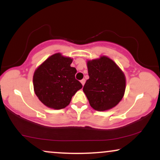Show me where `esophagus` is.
<instances>
[{"label":"esophagus","instance_id":"1","mask_svg":"<svg viewBox=\"0 0 160 160\" xmlns=\"http://www.w3.org/2000/svg\"><path fill=\"white\" fill-rule=\"evenodd\" d=\"M80 82H81L82 85V86H83V85H84V84H85L86 80H85V79H82V80H80Z\"/></svg>","mask_w":160,"mask_h":160}]
</instances>
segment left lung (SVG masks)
<instances>
[{
    "label": "left lung",
    "mask_w": 160,
    "mask_h": 160,
    "mask_svg": "<svg viewBox=\"0 0 160 160\" xmlns=\"http://www.w3.org/2000/svg\"><path fill=\"white\" fill-rule=\"evenodd\" d=\"M87 68L89 79L82 90L91 107L98 111L115 107L126 89V78L120 68L106 56L89 61Z\"/></svg>",
    "instance_id": "obj_1"
}]
</instances>
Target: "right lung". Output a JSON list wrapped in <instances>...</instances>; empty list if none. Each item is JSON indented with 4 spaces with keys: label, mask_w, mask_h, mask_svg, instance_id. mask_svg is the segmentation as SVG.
I'll return each mask as SVG.
<instances>
[{
    "label": "right lung",
    "mask_w": 160,
    "mask_h": 160,
    "mask_svg": "<svg viewBox=\"0 0 160 160\" xmlns=\"http://www.w3.org/2000/svg\"><path fill=\"white\" fill-rule=\"evenodd\" d=\"M72 59L60 53L49 57L37 68L33 77L34 92L39 100L53 109L65 108L82 87L75 78L77 70L71 67Z\"/></svg>",
    "instance_id": "add662e5"
}]
</instances>
